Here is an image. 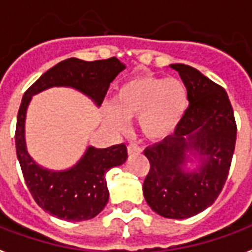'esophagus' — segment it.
Masks as SVG:
<instances>
[{"label":"esophagus","instance_id":"obj_1","mask_svg":"<svg viewBox=\"0 0 252 252\" xmlns=\"http://www.w3.org/2000/svg\"><path fill=\"white\" fill-rule=\"evenodd\" d=\"M126 149H128V153H129V155H132V153H140V152H141V148H140L137 144H133V143L129 144Z\"/></svg>","mask_w":252,"mask_h":252}]
</instances>
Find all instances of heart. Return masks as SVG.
I'll return each mask as SVG.
<instances>
[{
  "instance_id": "obj_1",
  "label": "heart",
  "mask_w": 252,
  "mask_h": 252,
  "mask_svg": "<svg viewBox=\"0 0 252 252\" xmlns=\"http://www.w3.org/2000/svg\"><path fill=\"white\" fill-rule=\"evenodd\" d=\"M189 105L185 84L155 75L130 78L120 86L113 107L105 105L108 124L124 129L126 120L139 118L140 130L151 140H162L177 129Z\"/></svg>"
}]
</instances>
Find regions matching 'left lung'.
<instances>
[{
	"label": "left lung",
	"instance_id": "left-lung-1",
	"mask_svg": "<svg viewBox=\"0 0 252 252\" xmlns=\"http://www.w3.org/2000/svg\"><path fill=\"white\" fill-rule=\"evenodd\" d=\"M185 84L189 107L181 124L161 143L148 147L149 172L143 191L152 210L185 220L214 203L227 180L237 141V123L227 92L194 67L172 64ZM193 149L203 165L197 172L182 166Z\"/></svg>",
	"mask_w": 252,
	"mask_h": 252
}]
</instances>
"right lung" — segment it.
<instances>
[{
    "label": "right lung",
    "instance_id": "obj_1",
    "mask_svg": "<svg viewBox=\"0 0 252 252\" xmlns=\"http://www.w3.org/2000/svg\"><path fill=\"white\" fill-rule=\"evenodd\" d=\"M126 66L116 57L86 62L70 58L46 71L26 90L19 105L15 126V149L25 182L38 206L59 220H87L100 213L108 202L105 174L126 160V147L116 144L104 149L90 147L74 168L51 172L32 161L25 143V118L32 95L53 86H68L88 95L100 105L108 87Z\"/></svg>",
    "mask_w": 252,
    "mask_h": 252
}]
</instances>
